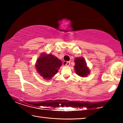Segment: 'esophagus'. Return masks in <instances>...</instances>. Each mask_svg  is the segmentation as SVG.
Wrapping results in <instances>:
<instances>
[{
    "label": "esophagus",
    "instance_id": "obj_1",
    "mask_svg": "<svg viewBox=\"0 0 123 123\" xmlns=\"http://www.w3.org/2000/svg\"><path fill=\"white\" fill-rule=\"evenodd\" d=\"M63 64L66 66H69L70 65V62L69 61H65L63 62Z\"/></svg>",
    "mask_w": 123,
    "mask_h": 123
}]
</instances>
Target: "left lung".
<instances>
[{"label":"left lung","mask_w":123,"mask_h":123,"mask_svg":"<svg viewBox=\"0 0 123 123\" xmlns=\"http://www.w3.org/2000/svg\"><path fill=\"white\" fill-rule=\"evenodd\" d=\"M75 66L74 69L78 75L82 78H85L90 73V70L87 67L86 62L84 57H76L74 60Z\"/></svg>","instance_id":"obj_1"}]
</instances>
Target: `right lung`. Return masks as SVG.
Wrapping results in <instances>:
<instances>
[{
    "label": "right lung",
    "instance_id": "obj_1",
    "mask_svg": "<svg viewBox=\"0 0 123 123\" xmlns=\"http://www.w3.org/2000/svg\"><path fill=\"white\" fill-rule=\"evenodd\" d=\"M62 62L57 57L43 52L37 59L35 67L38 73L43 79L50 80L56 74Z\"/></svg>",
    "mask_w": 123,
    "mask_h": 123
}]
</instances>
